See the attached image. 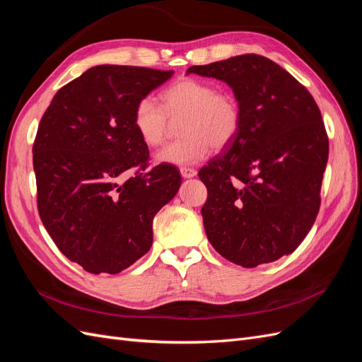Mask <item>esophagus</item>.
I'll use <instances>...</instances> for the list:
<instances>
[{"label": "esophagus", "instance_id": "esophagus-1", "mask_svg": "<svg viewBox=\"0 0 362 362\" xmlns=\"http://www.w3.org/2000/svg\"><path fill=\"white\" fill-rule=\"evenodd\" d=\"M180 172H181V177L182 178H193V177H196V170L192 169V168H181Z\"/></svg>", "mask_w": 362, "mask_h": 362}]
</instances>
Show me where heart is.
Segmentation results:
<instances>
[{
  "instance_id": "b5f03b06",
  "label": "heart",
  "mask_w": 362,
  "mask_h": 362,
  "mask_svg": "<svg viewBox=\"0 0 362 362\" xmlns=\"http://www.w3.org/2000/svg\"><path fill=\"white\" fill-rule=\"evenodd\" d=\"M181 120V140L161 148L158 164L190 166L210 154L211 146L221 149L234 139L240 127V107L233 93L216 90L202 80L182 78L161 92V105L151 96L140 100L133 113V127L149 148L166 139L170 120Z\"/></svg>"
}]
</instances>
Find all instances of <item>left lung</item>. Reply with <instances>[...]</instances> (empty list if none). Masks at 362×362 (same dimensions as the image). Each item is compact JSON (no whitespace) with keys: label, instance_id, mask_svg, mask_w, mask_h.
<instances>
[{"label":"left lung","instance_id":"obj_1","mask_svg":"<svg viewBox=\"0 0 362 362\" xmlns=\"http://www.w3.org/2000/svg\"><path fill=\"white\" fill-rule=\"evenodd\" d=\"M187 74L226 83L240 107L237 134L199 170L208 190L202 206L208 240L242 267L291 254L319 213L329 154L314 98L257 54L192 66Z\"/></svg>","mask_w":362,"mask_h":362}]
</instances>
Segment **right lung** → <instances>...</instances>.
Here are the masks:
<instances>
[{"mask_svg":"<svg viewBox=\"0 0 362 362\" xmlns=\"http://www.w3.org/2000/svg\"><path fill=\"white\" fill-rule=\"evenodd\" d=\"M173 71L101 64L52 98L33 145L37 208L64 257L86 272H122L152 246V221L175 194V166L146 170L137 103Z\"/></svg>","mask_w":362,"mask_h":362,"instance_id":"1","label":"right lung"}]
</instances>
